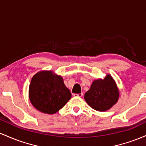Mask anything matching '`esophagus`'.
<instances>
[{"label": "esophagus", "mask_w": 146, "mask_h": 146, "mask_svg": "<svg viewBox=\"0 0 146 146\" xmlns=\"http://www.w3.org/2000/svg\"><path fill=\"white\" fill-rule=\"evenodd\" d=\"M73 95L74 97H79V98H81V97L83 96V93H79V94H75V93H74V94H73Z\"/></svg>", "instance_id": "34e87169"}]
</instances>
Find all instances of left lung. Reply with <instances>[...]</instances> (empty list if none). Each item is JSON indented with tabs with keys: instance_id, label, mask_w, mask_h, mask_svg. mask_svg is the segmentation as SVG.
I'll list each match as a JSON object with an SVG mask.
<instances>
[{
	"instance_id": "8db88e82",
	"label": "left lung",
	"mask_w": 146,
	"mask_h": 146,
	"mask_svg": "<svg viewBox=\"0 0 146 146\" xmlns=\"http://www.w3.org/2000/svg\"><path fill=\"white\" fill-rule=\"evenodd\" d=\"M119 91L115 80L110 74L104 79L93 82L90 89L84 94L86 103L95 110L104 112L118 102Z\"/></svg>"
}]
</instances>
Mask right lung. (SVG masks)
Here are the masks:
<instances>
[{
  "mask_svg": "<svg viewBox=\"0 0 146 146\" xmlns=\"http://www.w3.org/2000/svg\"><path fill=\"white\" fill-rule=\"evenodd\" d=\"M29 98L36 109L53 115L67 103L71 93L65 86L62 77L53 71H41L31 78Z\"/></svg>",
  "mask_w": 146,
  "mask_h": 146,
  "instance_id": "right-lung-1",
  "label": "right lung"
}]
</instances>
